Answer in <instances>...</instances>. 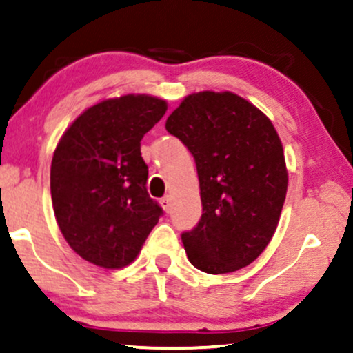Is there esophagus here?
<instances>
[{
	"mask_svg": "<svg viewBox=\"0 0 353 353\" xmlns=\"http://www.w3.org/2000/svg\"><path fill=\"white\" fill-rule=\"evenodd\" d=\"M161 205H163V209L165 212H171L172 209V197L171 196H164L163 199H161Z\"/></svg>",
	"mask_w": 353,
	"mask_h": 353,
	"instance_id": "1",
	"label": "esophagus"
}]
</instances>
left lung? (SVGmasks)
I'll return each mask as SVG.
<instances>
[{
	"instance_id": "obj_1",
	"label": "left lung",
	"mask_w": 353,
	"mask_h": 353,
	"mask_svg": "<svg viewBox=\"0 0 353 353\" xmlns=\"http://www.w3.org/2000/svg\"><path fill=\"white\" fill-rule=\"evenodd\" d=\"M165 129L199 176L202 216L181 236L190 264L208 274L249 265L277 229L289 181L270 119L234 92L204 91L182 101Z\"/></svg>"
}]
</instances>
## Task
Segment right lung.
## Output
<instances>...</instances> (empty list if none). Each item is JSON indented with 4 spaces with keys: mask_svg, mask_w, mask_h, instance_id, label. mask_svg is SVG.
<instances>
[{
    "mask_svg": "<svg viewBox=\"0 0 353 353\" xmlns=\"http://www.w3.org/2000/svg\"><path fill=\"white\" fill-rule=\"evenodd\" d=\"M165 111V101L145 94L106 99L61 137L51 163L52 209L84 261L104 269L131 264L163 216L145 189L141 139Z\"/></svg>",
    "mask_w": 353,
    "mask_h": 353,
    "instance_id": "obj_1",
    "label": "right lung"
}]
</instances>
